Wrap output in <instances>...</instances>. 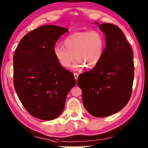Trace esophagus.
<instances>
[{"mask_svg": "<svg viewBox=\"0 0 148 148\" xmlns=\"http://www.w3.org/2000/svg\"><path fill=\"white\" fill-rule=\"evenodd\" d=\"M78 74L77 73H74V77H75V79H76V80L77 79V77H78Z\"/></svg>", "mask_w": 148, "mask_h": 148, "instance_id": "obj_1", "label": "esophagus"}]
</instances>
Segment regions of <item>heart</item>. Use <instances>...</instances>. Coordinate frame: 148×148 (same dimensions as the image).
<instances>
[{
  "instance_id": "b5f03b06",
  "label": "heart",
  "mask_w": 148,
  "mask_h": 148,
  "mask_svg": "<svg viewBox=\"0 0 148 148\" xmlns=\"http://www.w3.org/2000/svg\"><path fill=\"white\" fill-rule=\"evenodd\" d=\"M64 45L56 44L53 53L59 63L64 68H69L75 61L73 68L81 69L85 65L93 68L101 61L103 56L105 39L100 32L90 30L76 32L65 37Z\"/></svg>"
}]
</instances>
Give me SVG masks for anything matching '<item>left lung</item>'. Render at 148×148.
<instances>
[{"instance_id": "left-lung-1", "label": "left lung", "mask_w": 148, "mask_h": 148, "mask_svg": "<svg viewBox=\"0 0 148 148\" xmlns=\"http://www.w3.org/2000/svg\"><path fill=\"white\" fill-rule=\"evenodd\" d=\"M99 28L106 35L103 56L92 70L79 75L77 83L85 109L101 118L116 113L128 103L135 66L133 49L121 29L109 23L101 24Z\"/></svg>"}]
</instances>
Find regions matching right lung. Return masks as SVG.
Here are the masks:
<instances>
[{
  "label": "right lung",
  "mask_w": 148,
  "mask_h": 148,
  "mask_svg": "<svg viewBox=\"0 0 148 148\" xmlns=\"http://www.w3.org/2000/svg\"><path fill=\"white\" fill-rule=\"evenodd\" d=\"M68 29L45 25L23 37L13 56V84L24 107L32 116L52 120L63 112L66 96L76 85L72 73L53 53L60 37Z\"/></svg>",
  "instance_id": "add662e5"
}]
</instances>
